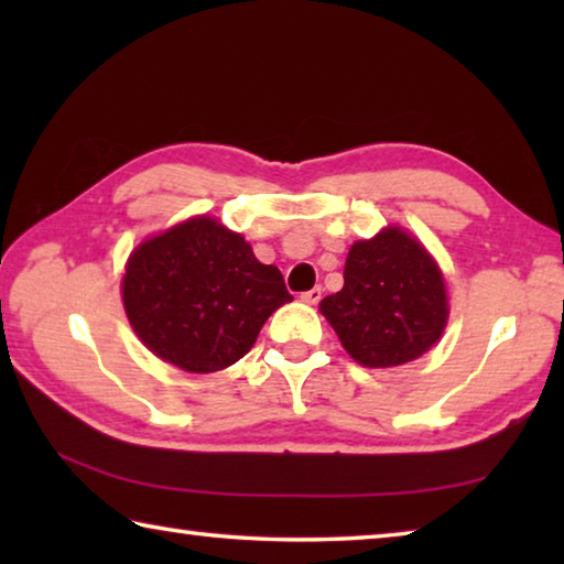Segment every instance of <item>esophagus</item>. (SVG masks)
I'll return each mask as SVG.
<instances>
[{"mask_svg":"<svg viewBox=\"0 0 564 564\" xmlns=\"http://www.w3.org/2000/svg\"><path fill=\"white\" fill-rule=\"evenodd\" d=\"M321 295H323V291L318 289H311V291H305V293H301V301H305V303H311V305H316L318 301H321Z\"/></svg>","mask_w":564,"mask_h":564,"instance_id":"34e87169","label":"esophagus"}]
</instances>
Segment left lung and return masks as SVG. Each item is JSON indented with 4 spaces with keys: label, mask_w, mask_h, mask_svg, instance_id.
Returning a JSON list of instances; mask_svg holds the SVG:
<instances>
[{
    "label": "left lung",
    "mask_w": 564,
    "mask_h": 564,
    "mask_svg": "<svg viewBox=\"0 0 564 564\" xmlns=\"http://www.w3.org/2000/svg\"><path fill=\"white\" fill-rule=\"evenodd\" d=\"M321 313L352 360L393 368L441 340L447 291L425 246L403 228L388 226L350 246L343 289L321 301Z\"/></svg>",
    "instance_id": "obj_1"
}]
</instances>
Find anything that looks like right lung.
<instances>
[{
    "mask_svg": "<svg viewBox=\"0 0 564 564\" xmlns=\"http://www.w3.org/2000/svg\"><path fill=\"white\" fill-rule=\"evenodd\" d=\"M121 295L141 343L188 373L234 366L253 348L271 313L293 301L281 271L208 216L133 248Z\"/></svg>",
    "mask_w": 564,
    "mask_h": 564,
    "instance_id": "add662e5",
    "label": "right lung"
}]
</instances>
